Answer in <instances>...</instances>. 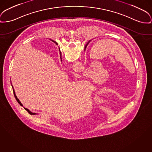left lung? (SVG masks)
<instances>
[{"instance_id":"left-lung-1","label":"left lung","mask_w":152,"mask_h":152,"mask_svg":"<svg viewBox=\"0 0 152 152\" xmlns=\"http://www.w3.org/2000/svg\"><path fill=\"white\" fill-rule=\"evenodd\" d=\"M89 42H90V41H89V42H88V43H87V45H86V46H85V48H86V46H87V45H88V43H89Z\"/></svg>"}]
</instances>
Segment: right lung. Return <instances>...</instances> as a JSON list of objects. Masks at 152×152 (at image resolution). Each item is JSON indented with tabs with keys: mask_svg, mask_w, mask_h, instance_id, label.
<instances>
[{
	"mask_svg": "<svg viewBox=\"0 0 152 152\" xmlns=\"http://www.w3.org/2000/svg\"><path fill=\"white\" fill-rule=\"evenodd\" d=\"M53 42H54V43H56V42H55L54 41H53V40H52ZM60 57H61V61H62V58H61V52H60ZM13 89V88H12ZM13 92H14V96H15V99H16V100H17V101L18 102V103L20 105V106H22V104H21V103L19 102V99H18V98H17V96L15 95V91H14V89H13ZM26 111H27V112L30 114H31V115H35V114H36V113H31V112H30L28 109H27V108H24Z\"/></svg>",
	"mask_w": 152,
	"mask_h": 152,
	"instance_id": "right-lung-1",
	"label": "right lung"
}]
</instances>
